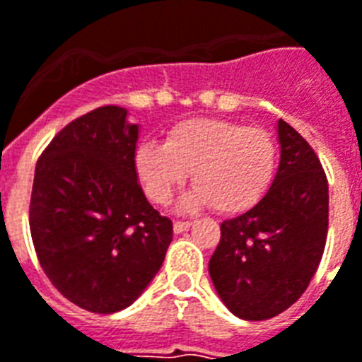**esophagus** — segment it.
<instances>
[{
  "mask_svg": "<svg viewBox=\"0 0 362 362\" xmlns=\"http://www.w3.org/2000/svg\"><path fill=\"white\" fill-rule=\"evenodd\" d=\"M189 226H192V222H187V220H176L173 228H175V233H182V231H186Z\"/></svg>",
  "mask_w": 362,
  "mask_h": 362,
  "instance_id": "1",
  "label": "esophagus"
}]
</instances>
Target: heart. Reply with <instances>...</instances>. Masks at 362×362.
Returning a JSON list of instances; mask_svg holds the SVG:
<instances>
[{
  "label": "heart",
  "instance_id": "1",
  "mask_svg": "<svg viewBox=\"0 0 362 362\" xmlns=\"http://www.w3.org/2000/svg\"><path fill=\"white\" fill-rule=\"evenodd\" d=\"M136 173L157 205H167L192 173L184 209L214 206L220 214L248 211L266 195L277 169V144L267 131L224 119L176 123L165 144L138 148Z\"/></svg>",
  "mask_w": 362,
  "mask_h": 362
}]
</instances>
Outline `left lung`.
Returning a JSON list of instances; mask_svg holds the SVG:
<instances>
[{"label":"left lung","instance_id":"obj_1","mask_svg":"<svg viewBox=\"0 0 362 362\" xmlns=\"http://www.w3.org/2000/svg\"><path fill=\"white\" fill-rule=\"evenodd\" d=\"M281 163L269 192L220 226L209 262L233 315L266 321L288 310L315 275L328 231V182L319 157L286 121L277 123Z\"/></svg>","mask_w":362,"mask_h":362}]
</instances>
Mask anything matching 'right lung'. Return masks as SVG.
<instances>
[{
	"label": "right lung",
	"instance_id": "obj_1",
	"mask_svg": "<svg viewBox=\"0 0 362 362\" xmlns=\"http://www.w3.org/2000/svg\"><path fill=\"white\" fill-rule=\"evenodd\" d=\"M138 125L96 107L52 138L35 165L30 231L54 288L93 313L129 308L159 272L173 222L138 184Z\"/></svg>",
	"mask_w": 362,
	"mask_h": 362
}]
</instances>
